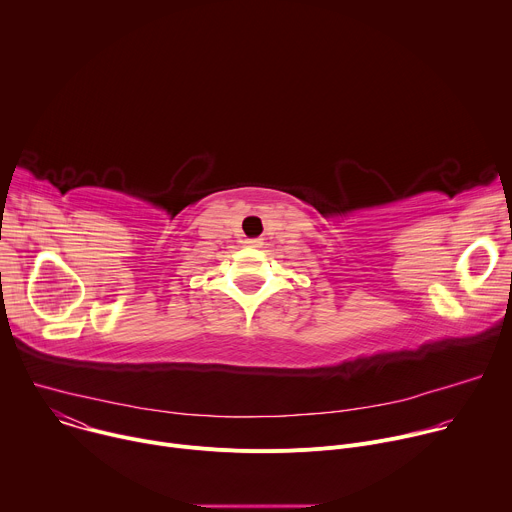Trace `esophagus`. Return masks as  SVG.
Listing matches in <instances>:
<instances>
[{
  "instance_id": "esophagus-1",
  "label": "esophagus",
  "mask_w": 512,
  "mask_h": 512,
  "mask_svg": "<svg viewBox=\"0 0 512 512\" xmlns=\"http://www.w3.org/2000/svg\"><path fill=\"white\" fill-rule=\"evenodd\" d=\"M251 247H261V239H249L247 241Z\"/></svg>"
}]
</instances>
